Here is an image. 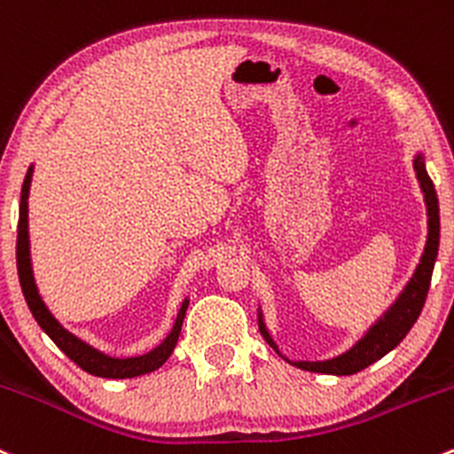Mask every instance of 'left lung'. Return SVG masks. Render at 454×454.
Listing matches in <instances>:
<instances>
[{
  "instance_id": "1",
  "label": "left lung",
  "mask_w": 454,
  "mask_h": 454,
  "mask_svg": "<svg viewBox=\"0 0 454 454\" xmlns=\"http://www.w3.org/2000/svg\"><path fill=\"white\" fill-rule=\"evenodd\" d=\"M413 169H416L419 189L424 193V204H427V217H428V235H427V246H424L422 256H419V263L416 265V271L411 274V278L407 280L403 291L398 294V298L385 309L379 317L374 319L370 328L364 333L359 341L352 348H348L341 355L333 356V359L324 361H291L280 352V348L276 346L274 337L267 331V324L263 319V309L259 307V331L263 335V340L270 343L276 350V355L283 356L285 361L291 365L300 367V370L307 372H317V374H333V376H350L356 372L365 370L367 365H372L374 361H379L380 356H385L387 352L394 350L400 341L404 340L411 326L416 324L418 315L422 313L424 300H427L428 285H431L433 267H435L437 250H440V202H437L435 187H433V180L428 178L427 165H424V154L416 152V159H413Z\"/></svg>"
}]
</instances>
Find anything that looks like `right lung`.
<instances>
[{"label": "right lung", "instance_id": "1", "mask_svg": "<svg viewBox=\"0 0 454 454\" xmlns=\"http://www.w3.org/2000/svg\"><path fill=\"white\" fill-rule=\"evenodd\" d=\"M32 171L35 165L27 167L26 180L21 187V202H19V228H17V271H19V283H21V291L26 295V302L30 307L32 315L38 322V326L50 335V340L69 356L74 364H78L84 372L102 379H135V376L147 374V372L159 370L174 352L176 343H178L180 328H183L184 313H187L189 298L180 304V311L176 315V322L171 326L169 335L150 352H143L137 356H111L106 352L98 350L90 343L80 340L71 331H67L63 324L51 315L47 304L43 302L41 294H38L35 270H32V256H30V231H27V195H30V183H32Z\"/></svg>", "mask_w": 454, "mask_h": 454}]
</instances>
